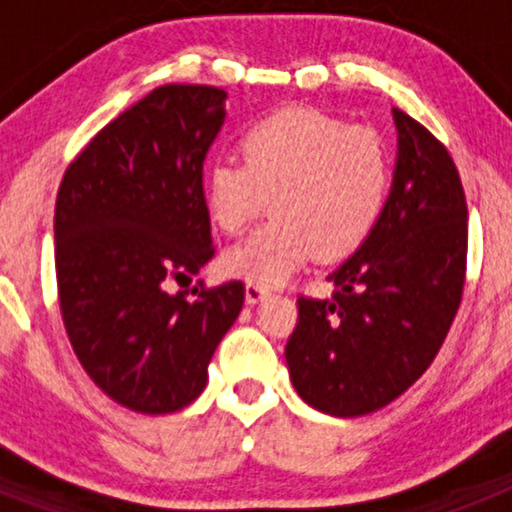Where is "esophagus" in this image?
<instances>
[{
  "instance_id": "esophagus-1",
  "label": "esophagus",
  "mask_w": 512,
  "mask_h": 512,
  "mask_svg": "<svg viewBox=\"0 0 512 512\" xmlns=\"http://www.w3.org/2000/svg\"><path fill=\"white\" fill-rule=\"evenodd\" d=\"M266 295H269V289L261 287V284H253V282L246 284V302H248V305H259V302L264 300Z\"/></svg>"
}]
</instances>
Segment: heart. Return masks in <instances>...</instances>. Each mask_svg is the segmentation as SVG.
I'll return each instance as SVG.
<instances>
[{
	"label": "heart",
	"mask_w": 512,
	"mask_h": 512,
	"mask_svg": "<svg viewBox=\"0 0 512 512\" xmlns=\"http://www.w3.org/2000/svg\"><path fill=\"white\" fill-rule=\"evenodd\" d=\"M241 164L217 161L205 174V210L220 233L251 238L225 251L230 277L261 287L287 282L318 253L341 261L359 251L384 215L392 158L382 135L310 107L253 122L238 140Z\"/></svg>",
	"instance_id": "1"
}]
</instances>
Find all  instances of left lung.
Here are the masks:
<instances>
[{"label":"left lung","instance_id":"1","mask_svg":"<svg viewBox=\"0 0 512 512\" xmlns=\"http://www.w3.org/2000/svg\"><path fill=\"white\" fill-rule=\"evenodd\" d=\"M397 164L369 241L328 277L330 300H297L289 377L320 413L356 418L390 405L436 359L467 271V197L441 140L392 110Z\"/></svg>","mask_w":512,"mask_h":512}]
</instances>
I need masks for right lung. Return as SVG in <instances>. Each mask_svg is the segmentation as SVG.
Segmentation results:
<instances>
[{"label":"right lung","mask_w":512,"mask_h":512,"mask_svg":"<svg viewBox=\"0 0 512 512\" xmlns=\"http://www.w3.org/2000/svg\"><path fill=\"white\" fill-rule=\"evenodd\" d=\"M217 87L166 84L104 125L56 197L58 302L84 372L122 408L166 415L207 384L243 282L171 295L212 259L202 164L225 122Z\"/></svg>","instance_id":"obj_1"}]
</instances>
